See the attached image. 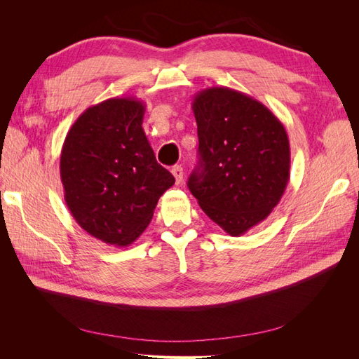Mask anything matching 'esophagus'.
<instances>
[{
  "instance_id": "34e87169",
  "label": "esophagus",
  "mask_w": 359,
  "mask_h": 359,
  "mask_svg": "<svg viewBox=\"0 0 359 359\" xmlns=\"http://www.w3.org/2000/svg\"><path fill=\"white\" fill-rule=\"evenodd\" d=\"M172 175L175 177L177 184H181V182H182V178H184V170H182V168H181L180 165L173 166V168H172Z\"/></svg>"
}]
</instances>
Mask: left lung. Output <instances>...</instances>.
Masks as SVG:
<instances>
[{
    "label": "left lung",
    "instance_id": "8db88e82",
    "mask_svg": "<svg viewBox=\"0 0 359 359\" xmlns=\"http://www.w3.org/2000/svg\"><path fill=\"white\" fill-rule=\"evenodd\" d=\"M199 161L187 186L203 212L232 236L264 222L290 177L289 137L265 104L227 86L194 95Z\"/></svg>",
    "mask_w": 359,
    "mask_h": 359
}]
</instances>
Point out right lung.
<instances>
[{
  "instance_id": "obj_1",
  "label": "right lung",
  "mask_w": 359,
  "mask_h": 359,
  "mask_svg": "<svg viewBox=\"0 0 359 359\" xmlns=\"http://www.w3.org/2000/svg\"><path fill=\"white\" fill-rule=\"evenodd\" d=\"M145 104L132 97L88 107L64 140V199L85 232L106 244H132L160 196L175 184L158 165L142 128Z\"/></svg>"
}]
</instances>
